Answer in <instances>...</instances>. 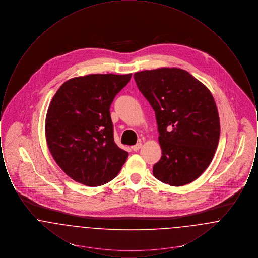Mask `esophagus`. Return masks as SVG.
<instances>
[{
  "label": "esophagus",
  "instance_id": "1",
  "mask_svg": "<svg viewBox=\"0 0 258 258\" xmlns=\"http://www.w3.org/2000/svg\"><path fill=\"white\" fill-rule=\"evenodd\" d=\"M141 147H142V144H141V143H137L136 145L133 146V150H134L135 152H137V151H139V149Z\"/></svg>",
  "mask_w": 258,
  "mask_h": 258
}]
</instances>
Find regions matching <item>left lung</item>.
<instances>
[{"label":"left lung","mask_w":258,"mask_h":258,"mask_svg":"<svg viewBox=\"0 0 258 258\" xmlns=\"http://www.w3.org/2000/svg\"><path fill=\"white\" fill-rule=\"evenodd\" d=\"M136 85L155 111L161 158L153 167L164 184H189L206 170L220 139V118L208 88L186 71L135 73Z\"/></svg>","instance_id":"1"}]
</instances>
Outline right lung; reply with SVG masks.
Wrapping results in <instances>:
<instances>
[{
  "label": "right lung",
  "mask_w": 258,
  "mask_h": 258,
  "mask_svg": "<svg viewBox=\"0 0 258 258\" xmlns=\"http://www.w3.org/2000/svg\"><path fill=\"white\" fill-rule=\"evenodd\" d=\"M132 74H89L66 81L50 102L45 135L50 153L73 180L98 186L113 180L128 153L114 142L110 105Z\"/></svg>",
  "instance_id": "add662e5"
}]
</instances>
